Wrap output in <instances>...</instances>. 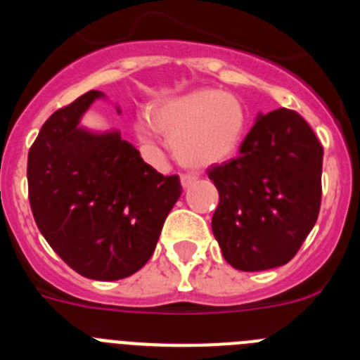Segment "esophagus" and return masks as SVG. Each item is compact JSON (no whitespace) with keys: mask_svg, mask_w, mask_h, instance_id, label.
Listing matches in <instances>:
<instances>
[{"mask_svg":"<svg viewBox=\"0 0 360 360\" xmlns=\"http://www.w3.org/2000/svg\"><path fill=\"white\" fill-rule=\"evenodd\" d=\"M196 174L195 173H182L180 174V180H182V186L184 187H189V186H193V184L196 182Z\"/></svg>","mask_w":360,"mask_h":360,"instance_id":"esophagus-1","label":"esophagus"}]
</instances>
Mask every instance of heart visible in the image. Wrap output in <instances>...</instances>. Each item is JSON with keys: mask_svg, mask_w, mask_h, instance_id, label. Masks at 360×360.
I'll return each instance as SVG.
<instances>
[{"mask_svg": "<svg viewBox=\"0 0 360 360\" xmlns=\"http://www.w3.org/2000/svg\"><path fill=\"white\" fill-rule=\"evenodd\" d=\"M149 117L153 126L171 141L174 157L189 167H207L231 157L247 122L243 106L234 95L211 88L165 101L153 108Z\"/></svg>", "mask_w": 360, "mask_h": 360, "instance_id": "obj_1", "label": "heart"}]
</instances>
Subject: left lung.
<instances>
[{
  "label": "left lung",
  "mask_w": 360,
  "mask_h": 360,
  "mask_svg": "<svg viewBox=\"0 0 360 360\" xmlns=\"http://www.w3.org/2000/svg\"><path fill=\"white\" fill-rule=\"evenodd\" d=\"M219 193L212 232L221 254L243 272L288 263L319 216L323 146L297 111L257 117L240 155L211 165Z\"/></svg>",
  "instance_id": "1"
}]
</instances>
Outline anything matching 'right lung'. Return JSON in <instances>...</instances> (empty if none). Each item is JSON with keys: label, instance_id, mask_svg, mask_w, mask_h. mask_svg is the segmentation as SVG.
<instances>
[{"label": "right lung", "instance_id": "right-lung-1", "mask_svg": "<svg viewBox=\"0 0 360 360\" xmlns=\"http://www.w3.org/2000/svg\"><path fill=\"white\" fill-rule=\"evenodd\" d=\"M97 90L59 108L28 151V200L37 229L77 274L128 278L148 263L165 218L182 195L117 131L95 133L79 120Z\"/></svg>", "mask_w": 360, "mask_h": 360}]
</instances>
